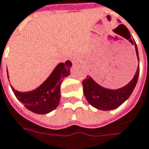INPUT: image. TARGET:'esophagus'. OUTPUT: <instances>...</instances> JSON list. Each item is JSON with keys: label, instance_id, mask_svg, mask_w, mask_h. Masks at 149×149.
<instances>
[{"label": "esophagus", "instance_id": "34e87169", "mask_svg": "<svg viewBox=\"0 0 149 149\" xmlns=\"http://www.w3.org/2000/svg\"><path fill=\"white\" fill-rule=\"evenodd\" d=\"M71 61H72V64H73L74 66H76L79 65V58H78V56L76 55V54L72 55Z\"/></svg>", "mask_w": 149, "mask_h": 149}]
</instances>
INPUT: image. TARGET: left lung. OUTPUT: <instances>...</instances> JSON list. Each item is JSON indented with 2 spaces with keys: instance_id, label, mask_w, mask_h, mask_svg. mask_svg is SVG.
I'll return each instance as SVG.
<instances>
[{
  "instance_id": "8db88e82",
  "label": "left lung",
  "mask_w": 149,
  "mask_h": 149,
  "mask_svg": "<svg viewBox=\"0 0 149 149\" xmlns=\"http://www.w3.org/2000/svg\"><path fill=\"white\" fill-rule=\"evenodd\" d=\"M119 26H123V25H119ZM128 32H129V36L126 39L129 40L131 43L134 45L137 58L138 60H139L137 45L135 43L134 40H133L131 39V36L129 31ZM139 75V67L138 66L134 76L131 79V81L126 85L116 89H108L105 87H103L96 81H95V79L91 76H87V79L83 80L84 95L89 104L98 109L104 111L115 109L128 100L129 96L133 93L138 81Z\"/></svg>"
}]
</instances>
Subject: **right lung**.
<instances>
[{
  "mask_svg": "<svg viewBox=\"0 0 149 149\" xmlns=\"http://www.w3.org/2000/svg\"><path fill=\"white\" fill-rule=\"evenodd\" d=\"M72 64L67 60L65 63H60L51 72L43 83L36 89L20 92L11 85L15 97L30 111L38 114H46L55 109L60 100V85L62 79L70 74ZM8 76V71H7Z\"/></svg>",
  "mask_w": 149,
  "mask_h": 149,
  "instance_id": "1",
  "label": "right lung"
}]
</instances>
